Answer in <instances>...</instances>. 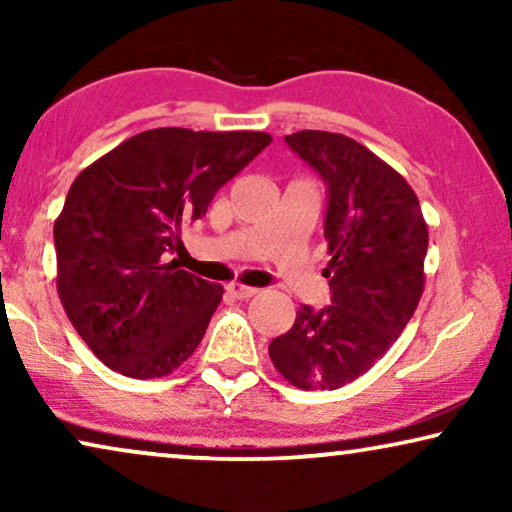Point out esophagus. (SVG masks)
I'll use <instances>...</instances> for the list:
<instances>
[{
	"instance_id": "esophagus-1",
	"label": "esophagus",
	"mask_w": 512,
	"mask_h": 512,
	"mask_svg": "<svg viewBox=\"0 0 512 512\" xmlns=\"http://www.w3.org/2000/svg\"><path fill=\"white\" fill-rule=\"evenodd\" d=\"M228 293H230V296H233V298L247 300V298H251V296H256L258 289H254V286H244V284L233 282V284H228Z\"/></svg>"
}]
</instances>
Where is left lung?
Listing matches in <instances>:
<instances>
[{"instance_id": "left-lung-1", "label": "left lung", "mask_w": 512, "mask_h": 512, "mask_svg": "<svg viewBox=\"0 0 512 512\" xmlns=\"http://www.w3.org/2000/svg\"><path fill=\"white\" fill-rule=\"evenodd\" d=\"M284 142L326 184L331 305H303L270 342L275 368L298 389H340L368 373L417 310L429 228L408 181L352 137L300 130Z\"/></svg>"}]
</instances>
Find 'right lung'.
Here are the masks:
<instances>
[{
    "mask_svg": "<svg viewBox=\"0 0 512 512\" xmlns=\"http://www.w3.org/2000/svg\"><path fill=\"white\" fill-rule=\"evenodd\" d=\"M270 142L268 132L156 128L74 179L53 226L58 293L104 366L153 380L195 352L223 289L179 268V233Z\"/></svg>",
    "mask_w": 512,
    "mask_h": 512,
    "instance_id": "obj_1",
    "label": "right lung"
}]
</instances>
